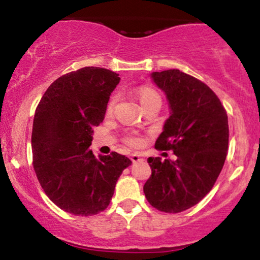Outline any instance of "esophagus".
I'll return each mask as SVG.
<instances>
[{
  "label": "esophagus",
  "mask_w": 260,
  "mask_h": 260,
  "mask_svg": "<svg viewBox=\"0 0 260 260\" xmlns=\"http://www.w3.org/2000/svg\"><path fill=\"white\" fill-rule=\"evenodd\" d=\"M131 160H132L133 162H137V161L143 160V159L141 158V155H139L138 153H132V154H131Z\"/></svg>",
  "instance_id": "obj_1"
}]
</instances>
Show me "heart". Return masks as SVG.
<instances>
[{
	"label": "heart",
	"mask_w": 260,
	"mask_h": 260,
	"mask_svg": "<svg viewBox=\"0 0 260 260\" xmlns=\"http://www.w3.org/2000/svg\"><path fill=\"white\" fill-rule=\"evenodd\" d=\"M137 98H138L139 102H141L142 107L143 108H147L149 106H155V105L161 106V98L159 96V93L152 87H147V86L141 87L138 91H137ZM116 101H117L116 96H112L107 105V113L112 112L113 108H115ZM127 142L131 145H138L141 143V139H139L138 137H129V138L127 139Z\"/></svg>",
	"instance_id": "obj_1"
}]
</instances>
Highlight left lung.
I'll return each mask as SVG.
<instances>
[{
	"instance_id": "1",
	"label": "left lung",
	"mask_w": 260,
	"mask_h": 260,
	"mask_svg": "<svg viewBox=\"0 0 260 260\" xmlns=\"http://www.w3.org/2000/svg\"><path fill=\"white\" fill-rule=\"evenodd\" d=\"M150 78L170 110L155 148L178 158L148 159L152 175L143 191L153 207L178 213L199 204L217 180L228 150L227 113L207 85L180 70L155 71Z\"/></svg>"
}]
</instances>
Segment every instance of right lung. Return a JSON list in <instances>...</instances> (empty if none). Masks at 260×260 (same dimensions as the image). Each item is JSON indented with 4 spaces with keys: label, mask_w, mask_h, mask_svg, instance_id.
<instances>
[{
    "label": "right lung",
    "mask_w": 260,
    "mask_h": 260,
    "mask_svg": "<svg viewBox=\"0 0 260 260\" xmlns=\"http://www.w3.org/2000/svg\"><path fill=\"white\" fill-rule=\"evenodd\" d=\"M118 74L87 67L56 79L36 110L33 167L45 195L61 210L92 216L110 205L116 182L132 164L112 152L96 158L92 128L104 121Z\"/></svg>",
    "instance_id": "right-lung-1"
}]
</instances>
